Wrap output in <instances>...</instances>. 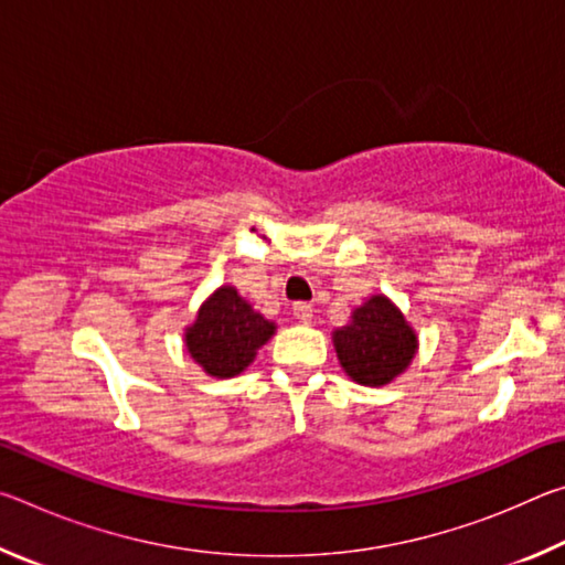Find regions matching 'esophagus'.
Masks as SVG:
<instances>
[{
	"label": "esophagus",
	"instance_id": "1",
	"mask_svg": "<svg viewBox=\"0 0 565 565\" xmlns=\"http://www.w3.org/2000/svg\"><path fill=\"white\" fill-rule=\"evenodd\" d=\"M294 317H296V321H301V323H311V319H313L311 303H303V301L294 303Z\"/></svg>",
	"mask_w": 565,
	"mask_h": 565
}]
</instances>
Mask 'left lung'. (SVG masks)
Listing matches in <instances>:
<instances>
[{
  "label": "left lung",
  "mask_w": 565,
  "mask_h": 565,
  "mask_svg": "<svg viewBox=\"0 0 565 565\" xmlns=\"http://www.w3.org/2000/svg\"><path fill=\"white\" fill-rule=\"evenodd\" d=\"M331 341L343 374L371 388L396 381L418 351V333L386 294L356 306L347 327L333 329Z\"/></svg>",
  "instance_id": "left-lung-1"
}]
</instances>
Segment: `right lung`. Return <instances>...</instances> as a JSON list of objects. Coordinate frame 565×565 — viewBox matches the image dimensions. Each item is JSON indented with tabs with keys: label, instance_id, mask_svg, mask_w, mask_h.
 <instances>
[{
	"label": "right lung",
	"instance_id": "right-lung-1",
	"mask_svg": "<svg viewBox=\"0 0 565 565\" xmlns=\"http://www.w3.org/2000/svg\"><path fill=\"white\" fill-rule=\"evenodd\" d=\"M274 333V321L256 311L236 286L222 284L206 296L184 329V347L206 376L234 379L252 366Z\"/></svg>",
	"mask_w": 565,
	"mask_h": 565
}]
</instances>
